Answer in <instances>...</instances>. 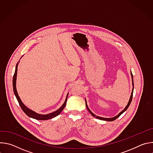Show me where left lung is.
<instances>
[{
  "mask_svg": "<svg viewBox=\"0 0 153 153\" xmlns=\"http://www.w3.org/2000/svg\"><path fill=\"white\" fill-rule=\"evenodd\" d=\"M131 78H132V81H133V91H132V93H131V96H130V99H129V102H128V105H126V106L125 108V109L124 110L122 111V112H120L117 116H115L114 117H112V118H103V117H99V116H96L95 114H94L91 111H90V109L88 108V106H87V103H86V100H85V104H86V108H87V110H88V111L90 113V114L93 116V117H96V118H97V119H100V120H106V121H113V120H116V119H117L123 113H124L127 109H128V108L129 107V105H130V103H131V101H132V99H133V90H134V83H133V74H132V73H131Z\"/></svg>",
  "mask_w": 153,
  "mask_h": 153,
  "instance_id": "obj_1",
  "label": "left lung"
}]
</instances>
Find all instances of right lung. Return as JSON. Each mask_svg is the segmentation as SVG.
<instances>
[{
  "instance_id": "right-lung-1",
  "label": "right lung",
  "mask_w": 153,
  "mask_h": 153,
  "mask_svg": "<svg viewBox=\"0 0 153 153\" xmlns=\"http://www.w3.org/2000/svg\"><path fill=\"white\" fill-rule=\"evenodd\" d=\"M17 65H18V63H17L16 65V70H15V72H14V76H13V91H14V94L17 99V101L19 103V105L20 106L22 110L24 111V112L29 117H32L33 119H35L36 120H48V119H52L53 117H56L57 116H58L59 114H60V113L62 111V110L64 109V108L65 107V105H66V103H67V97H68V95L67 96V97H66V99H65V101L64 102V103L62 105V106L59 109V110H57V111L53 112V113H51L50 114H45V115H43V114H37L36 113V112L30 110L29 108H28L21 101L19 95H18V93H17V90H16V78H17Z\"/></svg>"
}]
</instances>
